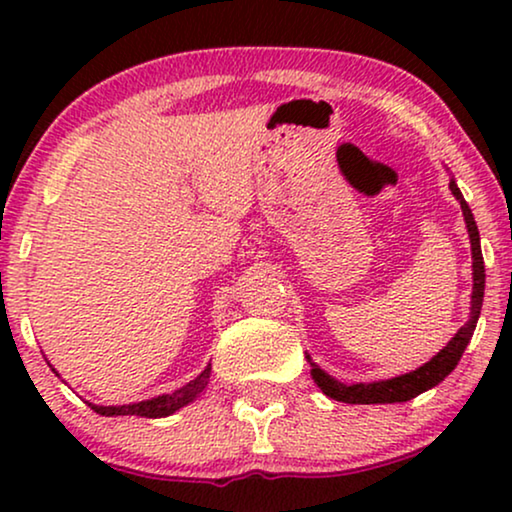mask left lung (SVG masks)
<instances>
[{
	"mask_svg": "<svg viewBox=\"0 0 512 512\" xmlns=\"http://www.w3.org/2000/svg\"><path fill=\"white\" fill-rule=\"evenodd\" d=\"M450 191L454 198L459 200L461 212H464V221L468 228V237H471V258H473V293H471V319L466 321L464 326L454 333V338L447 342V345L440 349V352L433 356L431 361H426L424 366H419L412 373L391 377V380H380V382H359V384H342L321 370L317 363H312L310 354L305 356L312 366V380L317 382V387L324 391L328 398L342 403H359V405H370V403H405L410 398H415L424 391H429L445 380L447 375L457 368V363L464 354V349L473 338L475 324H478L480 310H482V298H485V261H482L480 251V233L478 226H475L471 207L466 205L464 195H461L457 181L450 179Z\"/></svg>",
	"mask_w": 512,
	"mask_h": 512,
	"instance_id": "1",
	"label": "left lung"
}]
</instances>
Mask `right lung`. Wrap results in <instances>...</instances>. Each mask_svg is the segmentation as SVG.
I'll list each match as a JSON object with an SVG mask.
<instances>
[{
  "label": "right lung",
  "mask_w": 512,
  "mask_h": 512,
  "mask_svg": "<svg viewBox=\"0 0 512 512\" xmlns=\"http://www.w3.org/2000/svg\"><path fill=\"white\" fill-rule=\"evenodd\" d=\"M53 373L58 375V370L53 368ZM209 375H212V363H207V368L202 370L195 380L184 384V387L177 391H172V394H163V396L149 398V401H139L130 405H95V403H88V405L97 412V415H104V417H118V415H137V417H149V419L167 417V415H174L179 408H184V405L193 403L195 398L205 391V387L209 384Z\"/></svg>",
  "instance_id": "obj_1"
}]
</instances>
